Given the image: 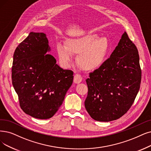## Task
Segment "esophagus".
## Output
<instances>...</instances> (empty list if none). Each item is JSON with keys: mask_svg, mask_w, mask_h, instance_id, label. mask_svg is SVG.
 I'll list each match as a JSON object with an SVG mask.
<instances>
[{"mask_svg": "<svg viewBox=\"0 0 151 151\" xmlns=\"http://www.w3.org/2000/svg\"><path fill=\"white\" fill-rule=\"evenodd\" d=\"M82 81V76L79 74H76L74 77V82L76 83H79Z\"/></svg>", "mask_w": 151, "mask_h": 151, "instance_id": "1", "label": "esophagus"}]
</instances>
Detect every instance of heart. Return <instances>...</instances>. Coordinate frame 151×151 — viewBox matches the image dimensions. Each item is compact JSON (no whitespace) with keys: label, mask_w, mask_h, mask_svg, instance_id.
Listing matches in <instances>:
<instances>
[{"label":"heart","mask_w":151,"mask_h":151,"mask_svg":"<svg viewBox=\"0 0 151 151\" xmlns=\"http://www.w3.org/2000/svg\"><path fill=\"white\" fill-rule=\"evenodd\" d=\"M65 45L58 44L56 46L60 61L66 65L72 61L73 55H77V64L86 71L95 70L101 67L110 50L108 38H99L96 34L67 39Z\"/></svg>","instance_id":"heart-1"}]
</instances>
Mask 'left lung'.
Here are the masks:
<instances>
[{
    "label": "left lung",
    "mask_w": 151,
    "mask_h": 151,
    "mask_svg": "<svg viewBox=\"0 0 151 151\" xmlns=\"http://www.w3.org/2000/svg\"><path fill=\"white\" fill-rule=\"evenodd\" d=\"M141 81L138 51L125 32L110 58L86 79V110L96 121L108 122L119 118L133 104Z\"/></svg>",
    "instance_id": "1"
}]
</instances>
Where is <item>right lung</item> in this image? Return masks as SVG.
<instances>
[{"label": "right lung", "instance_id": "add662e5", "mask_svg": "<svg viewBox=\"0 0 151 151\" xmlns=\"http://www.w3.org/2000/svg\"><path fill=\"white\" fill-rule=\"evenodd\" d=\"M51 51L44 33H29L14 54L12 80L20 106L33 118H51L73 82V72L64 70L48 55Z\"/></svg>", "mask_w": 151, "mask_h": 151}]
</instances>
